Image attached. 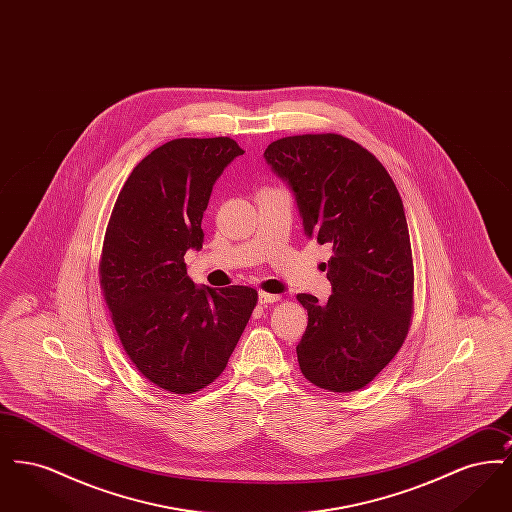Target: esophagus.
I'll return each instance as SVG.
<instances>
[{
  "label": "esophagus",
  "instance_id": "esophagus-1",
  "mask_svg": "<svg viewBox=\"0 0 512 512\" xmlns=\"http://www.w3.org/2000/svg\"><path fill=\"white\" fill-rule=\"evenodd\" d=\"M280 301V295H274V293L259 292V303L261 305H270V303H276Z\"/></svg>",
  "mask_w": 512,
  "mask_h": 512
}]
</instances>
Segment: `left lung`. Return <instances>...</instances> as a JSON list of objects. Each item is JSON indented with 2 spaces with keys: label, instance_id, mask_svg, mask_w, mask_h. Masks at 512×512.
Wrapping results in <instances>:
<instances>
[{
  "label": "left lung",
  "instance_id": "obj_1",
  "mask_svg": "<svg viewBox=\"0 0 512 512\" xmlns=\"http://www.w3.org/2000/svg\"><path fill=\"white\" fill-rule=\"evenodd\" d=\"M265 159L295 195L305 236L332 245L328 303L297 295L309 313L299 368L322 390H361L411 326L413 253L401 195L384 165L340 134L288 136Z\"/></svg>",
  "mask_w": 512,
  "mask_h": 512
}]
</instances>
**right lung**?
<instances>
[{"instance_id": "obj_1", "label": "right lung", "mask_w": 512, "mask_h": 512, "mask_svg": "<svg viewBox=\"0 0 512 512\" xmlns=\"http://www.w3.org/2000/svg\"><path fill=\"white\" fill-rule=\"evenodd\" d=\"M232 138H178L153 149L122 186L107 224L99 282L130 361L157 388L215 382L247 326L257 292L195 286L184 255L203 247L201 219Z\"/></svg>"}]
</instances>
